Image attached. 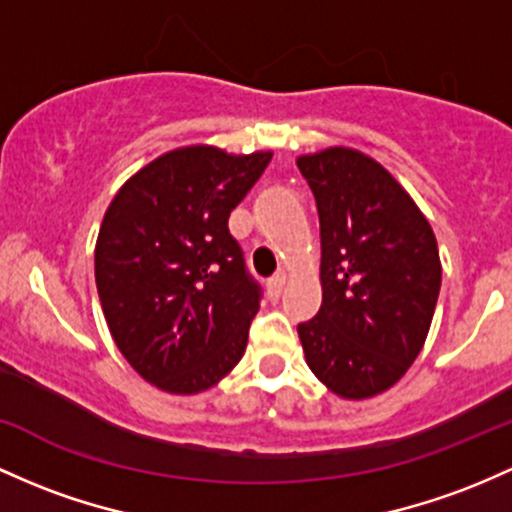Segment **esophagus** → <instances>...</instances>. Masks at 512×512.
Returning <instances> with one entry per match:
<instances>
[{"instance_id": "1", "label": "esophagus", "mask_w": 512, "mask_h": 512, "mask_svg": "<svg viewBox=\"0 0 512 512\" xmlns=\"http://www.w3.org/2000/svg\"><path fill=\"white\" fill-rule=\"evenodd\" d=\"M284 286H286V274H277V277L269 279V282H267V294H269V299L277 301L279 296H282Z\"/></svg>"}]
</instances>
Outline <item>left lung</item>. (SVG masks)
Masks as SVG:
<instances>
[{
    "mask_svg": "<svg viewBox=\"0 0 512 512\" xmlns=\"http://www.w3.org/2000/svg\"><path fill=\"white\" fill-rule=\"evenodd\" d=\"M316 196V318L299 325L311 372L335 396L389 391L423 350L442 284L437 240L411 194L374 157L333 145L296 157Z\"/></svg>",
    "mask_w": 512,
    "mask_h": 512,
    "instance_id": "left-lung-1",
    "label": "left lung"
}]
</instances>
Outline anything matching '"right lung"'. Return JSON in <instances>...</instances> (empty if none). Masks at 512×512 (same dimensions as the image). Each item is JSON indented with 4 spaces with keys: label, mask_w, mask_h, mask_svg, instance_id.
Masks as SVG:
<instances>
[{
    "label": "right lung",
    "mask_w": 512,
    "mask_h": 512,
    "mask_svg": "<svg viewBox=\"0 0 512 512\" xmlns=\"http://www.w3.org/2000/svg\"><path fill=\"white\" fill-rule=\"evenodd\" d=\"M272 160L184 145L128 177L101 221L94 279L126 362L160 391L194 396L233 372L260 308L228 216Z\"/></svg>",
    "instance_id": "obj_1"
}]
</instances>
